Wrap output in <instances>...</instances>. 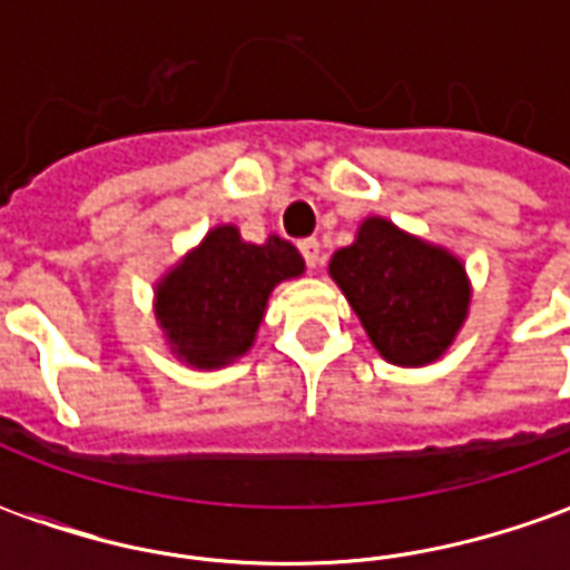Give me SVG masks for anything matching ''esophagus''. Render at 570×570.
Masks as SVG:
<instances>
[{"instance_id":"obj_1","label":"esophagus","mask_w":570,"mask_h":570,"mask_svg":"<svg viewBox=\"0 0 570 570\" xmlns=\"http://www.w3.org/2000/svg\"><path fill=\"white\" fill-rule=\"evenodd\" d=\"M298 250H302L304 263L311 268L323 266V245H320L316 238H302V242H298Z\"/></svg>"}]
</instances>
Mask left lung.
<instances>
[{"instance_id": "8db88e82", "label": "left lung", "mask_w": 570, "mask_h": 570, "mask_svg": "<svg viewBox=\"0 0 570 570\" xmlns=\"http://www.w3.org/2000/svg\"><path fill=\"white\" fill-rule=\"evenodd\" d=\"M328 275L391 364L436 362L466 323L472 289L463 263L385 217L364 220L353 245L332 256Z\"/></svg>"}]
</instances>
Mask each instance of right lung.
Segmentation results:
<instances>
[{"instance_id":"add662e5","label":"right lung","mask_w":570,"mask_h":570,"mask_svg":"<svg viewBox=\"0 0 570 570\" xmlns=\"http://www.w3.org/2000/svg\"><path fill=\"white\" fill-rule=\"evenodd\" d=\"M302 272V254L284 238L250 245L233 224L208 229L155 289L169 350L199 371L236 362L254 346L272 289Z\"/></svg>"}]
</instances>
